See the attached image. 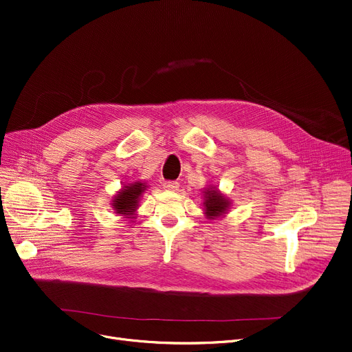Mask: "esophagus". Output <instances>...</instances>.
Wrapping results in <instances>:
<instances>
[{"label": "esophagus", "mask_w": 352, "mask_h": 352, "mask_svg": "<svg viewBox=\"0 0 352 352\" xmlns=\"http://www.w3.org/2000/svg\"><path fill=\"white\" fill-rule=\"evenodd\" d=\"M164 187L166 188V190H177L179 183L176 180H165Z\"/></svg>", "instance_id": "esophagus-1"}]
</instances>
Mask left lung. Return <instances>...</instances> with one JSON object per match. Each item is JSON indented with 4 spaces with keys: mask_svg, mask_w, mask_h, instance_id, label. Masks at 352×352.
<instances>
[{
    "mask_svg": "<svg viewBox=\"0 0 352 352\" xmlns=\"http://www.w3.org/2000/svg\"><path fill=\"white\" fill-rule=\"evenodd\" d=\"M204 193H206V201H204L206 214L210 219L219 217V215L223 214L228 207L227 199L221 196L217 190H207Z\"/></svg>",
    "mask_w": 352,
    "mask_h": 352,
    "instance_id": "8db88e82",
    "label": "left lung"
}]
</instances>
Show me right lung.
Here are the masks:
<instances>
[{
  "label": "right lung",
  "mask_w": 352,
  "mask_h": 352,
  "mask_svg": "<svg viewBox=\"0 0 352 352\" xmlns=\"http://www.w3.org/2000/svg\"><path fill=\"white\" fill-rule=\"evenodd\" d=\"M142 186L144 184L138 182L132 183L131 186H126L125 188H122V190L116 196L113 206L118 214L129 215L135 210L138 199L144 190Z\"/></svg>",
  "instance_id": "add662e5"
}]
</instances>
